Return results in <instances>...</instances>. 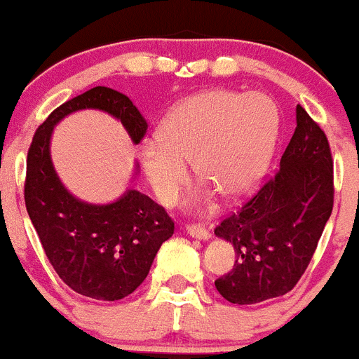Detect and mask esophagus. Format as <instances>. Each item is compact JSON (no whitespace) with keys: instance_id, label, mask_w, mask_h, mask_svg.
<instances>
[{"instance_id":"1","label":"esophagus","mask_w":359,"mask_h":359,"mask_svg":"<svg viewBox=\"0 0 359 359\" xmlns=\"http://www.w3.org/2000/svg\"><path fill=\"white\" fill-rule=\"evenodd\" d=\"M187 232L190 233L191 237H195V239H201V241H208L209 237H211V233H209L208 229H204V226H201V225H195V223H191V225L187 226Z\"/></svg>"}]
</instances>
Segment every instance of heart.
Returning a JSON list of instances; mask_svg holds the SVG:
<instances>
[{
  "label": "heart",
  "mask_w": 359,
  "mask_h": 359,
  "mask_svg": "<svg viewBox=\"0 0 359 359\" xmlns=\"http://www.w3.org/2000/svg\"><path fill=\"white\" fill-rule=\"evenodd\" d=\"M279 133L281 115L271 95L225 88L202 92L183 99L162 118L158 141L141 147V168L157 201L168 208L190 181L188 162L216 191L241 198L267 172Z\"/></svg>",
  "instance_id": "heart-1"
}]
</instances>
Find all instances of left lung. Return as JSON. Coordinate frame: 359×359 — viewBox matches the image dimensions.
Listing matches in <instances>:
<instances>
[{"label": "left lung", "instance_id": "1", "mask_svg": "<svg viewBox=\"0 0 359 359\" xmlns=\"http://www.w3.org/2000/svg\"><path fill=\"white\" fill-rule=\"evenodd\" d=\"M333 209V161L321 127L297 106V127L279 169L230 212L215 233L236 250L233 269L215 286L251 305L292 292L307 269Z\"/></svg>", "mask_w": 359, "mask_h": 359}]
</instances>
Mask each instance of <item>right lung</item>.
I'll return each instance as SVG.
<instances>
[{"instance_id": "obj_1", "label": "right lung", "mask_w": 359, "mask_h": 359, "mask_svg": "<svg viewBox=\"0 0 359 359\" xmlns=\"http://www.w3.org/2000/svg\"><path fill=\"white\" fill-rule=\"evenodd\" d=\"M80 109H101L118 118L134 144L148 129L127 95L94 87L69 99L38 127L27 151L24 198L45 255L73 292L115 302L147 279L162 243L175 233V222L162 205L129 190L109 204H88L67 191L50 157L52 130Z\"/></svg>"}]
</instances>
